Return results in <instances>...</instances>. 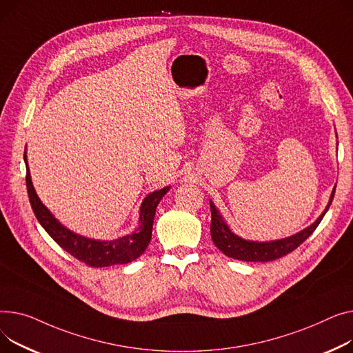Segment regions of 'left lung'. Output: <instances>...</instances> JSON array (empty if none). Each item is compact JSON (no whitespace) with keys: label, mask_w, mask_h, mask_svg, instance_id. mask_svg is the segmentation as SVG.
Here are the masks:
<instances>
[{"label":"left lung","mask_w":353,"mask_h":353,"mask_svg":"<svg viewBox=\"0 0 353 353\" xmlns=\"http://www.w3.org/2000/svg\"><path fill=\"white\" fill-rule=\"evenodd\" d=\"M335 195V188L332 191V195H330V201L326 206V210L323 214L312 223L306 230L301 231L299 234L289 236L281 241H272V242H254V241H245L236 235H234L230 228L226 226V223L222 221V216L216 211L215 205L210 202L211 206V236L218 248L219 251H222L226 256L239 259V261H246V262H268V261H274L278 258H282L288 255L289 252L295 251L296 248L305 242L310 235L314 234V231L321 223L323 215L329 210L330 203H332Z\"/></svg>","instance_id":"8db88e82"}]
</instances>
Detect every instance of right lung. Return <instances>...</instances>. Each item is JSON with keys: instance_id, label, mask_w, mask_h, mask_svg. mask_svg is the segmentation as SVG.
Masks as SVG:
<instances>
[{"instance_id": "1", "label": "right lung", "mask_w": 353, "mask_h": 353, "mask_svg": "<svg viewBox=\"0 0 353 353\" xmlns=\"http://www.w3.org/2000/svg\"><path fill=\"white\" fill-rule=\"evenodd\" d=\"M24 161L27 165V191L31 208L38 219V222L43 225L44 230L48 235L70 255L75 259L84 262L91 268H103V266H112V265H122L135 261L139 255L143 254L147 246L151 241L152 235V223L157 206L162 196L168 192L170 186L159 191L150 194L143 199L141 205V215H139V228L138 230L127 236L118 238L115 241H94L84 236H79L71 231H68L65 226H62L51 212L39 201L35 194V190L31 182V175L27 163V157L24 154Z\"/></svg>"}]
</instances>
